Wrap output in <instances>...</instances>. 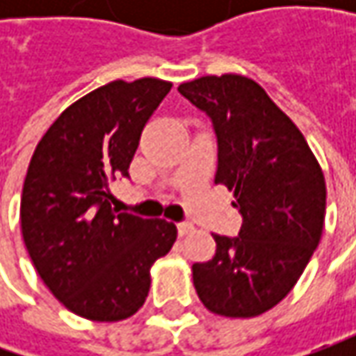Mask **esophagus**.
Returning <instances> with one entry per match:
<instances>
[{
    "mask_svg": "<svg viewBox=\"0 0 356 356\" xmlns=\"http://www.w3.org/2000/svg\"><path fill=\"white\" fill-rule=\"evenodd\" d=\"M192 232H194V226H192V224H188V222L178 224V234H180V236H188V234H192Z\"/></svg>",
    "mask_w": 356,
    "mask_h": 356,
    "instance_id": "1",
    "label": "esophagus"
}]
</instances>
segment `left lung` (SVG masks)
<instances>
[{
    "label": "left lung",
    "instance_id": "obj_1",
    "mask_svg": "<svg viewBox=\"0 0 356 356\" xmlns=\"http://www.w3.org/2000/svg\"><path fill=\"white\" fill-rule=\"evenodd\" d=\"M180 95L212 118L216 184L234 192L238 238L212 234L216 255L194 264L200 301L216 315L250 319L293 289L325 226V176L295 122L248 76H200Z\"/></svg>",
    "mask_w": 356,
    "mask_h": 356
}]
</instances>
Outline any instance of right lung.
I'll return each instance as SVG.
<instances>
[{
  "label": "right lung",
  "mask_w": 356,
  "mask_h": 356,
  "mask_svg": "<svg viewBox=\"0 0 356 356\" xmlns=\"http://www.w3.org/2000/svg\"><path fill=\"white\" fill-rule=\"evenodd\" d=\"M172 83L113 81L67 106L35 148L21 194V234L39 277L69 311L115 323L143 307L150 267L178 229L118 213L108 184L129 176L144 124Z\"/></svg>",
  "instance_id": "right-lung-1"
}]
</instances>
